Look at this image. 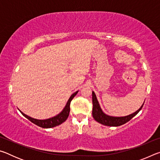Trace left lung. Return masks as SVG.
<instances>
[{"label": "left lung", "mask_w": 160, "mask_h": 160, "mask_svg": "<svg viewBox=\"0 0 160 160\" xmlns=\"http://www.w3.org/2000/svg\"><path fill=\"white\" fill-rule=\"evenodd\" d=\"M92 116L94 120L99 123H102L103 125L108 126H119L127 123L141 110L143 104H143L138 110L131 115L123 116V117H113V116H110L105 114L102 112L94 92H92Z\"/></svg>", "instance_id": "obj_1"}]
</instances>
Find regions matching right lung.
I'll return each mask as SVG.
<instances>
[{
    "mask_svg": "<svg viewBox=\"0 0 160 160\" xmlns=\"http://www.w3.org/2000/svg\"><path fill=\"white\" fill-rule=\"evenodd\" d=\"M78 92H75L74 94H72L71 96L68 101L67 104L65 107L64 109L62 111L61 113H59L58 115L54 116L53 118H48V119H46V120H38V119H35L33 118L29 117V116H27L25 113H23L22 112H20L22 113L24 116L29 119V121H31L34 124H36L37 126L42 127V128H53V127H55L56 126H58L61 124L62 123H63L64 121H66V119L68 118L69 116V113H70V102H71L72 99H73V97L76 95L77 93Z\"/></svg>",
    "mask_w": 160,
    "mask_h": 160,
    "instance_id": "1",
    "label": "right lung"
}]
</instances>
